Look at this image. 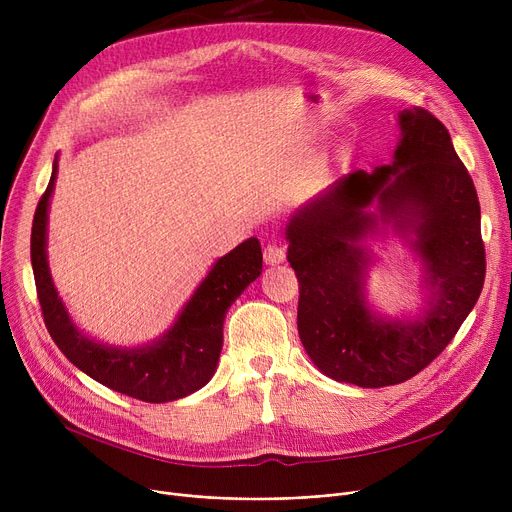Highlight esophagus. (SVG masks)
I'll return each instance as SVG.
<instances>
[{
    "label": "esophagus",
    "mask_w": 512,
    "mask_h": 512,
    "mask_svg": "<svg viewBox=\"0 0 512 512\" xmlns=\"http://www.w3.org/2000/svg\"><path fill=\"white\" fill-rule=\"evenodd\" d=\"M263 259L267 265L282 263L286 259V247L278 245V242H270V245H267L263 251Z\"/></svg>",
    "instance_id": "34e87169"
}]
</instances>
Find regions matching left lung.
<instances>
[{"mask_svg":"<svg viewBox=\"0 0 512 512\" xmlns=\"http://www.w3.org/2000/svg\"><path fill=\"white\" fill-rule=\"evenodd\" d=\"M390 166L340 176L292 215L288 261L299 280V336L311 361L336 382L382 388L411 380L432 363L475 307L486 280V249L475 184L446 126L423 107L398 116ZM413 225L433 299L413 325L370 315L362 297L372 229L366 207Z\"/></svg>","mask_w":512,"mask_h":512,"instance_id":"8db88e82","label":"left lung"}]
</instances>
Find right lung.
<instances>
[{"instance_id":"right-lung-1","label":"right lung","mask_w":512,"mask_h":512,"mask_svg":"<svg viewBox=\"0 0 512 512\" xmlns=\"http://www.w3.org/2000/svg\"><path fill=\"white\" fill-rule=\"evenodd\" d=\"M56 172L58 166L53 161V172L39 199L31 232L37 299L53 342L58 344L66 359L85 371L89 378L143 402H170L205 386L222 353L226 313L240 297V292L261 274L263 255L259 240L249 238L240 242L234 251L218 259L178 315L174 328L155 344L120 351V348L93 342L72 324L53 288L47 267V207Z\"/></svg>"}]
</instances>
